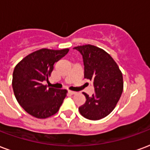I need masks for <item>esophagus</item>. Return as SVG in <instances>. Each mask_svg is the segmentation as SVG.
<instances>
[{
    "instance_id": "1",
    "label": "esophagus",
    "mask_w": 150,
    "mask_h": 150,
    "mask_svg": "<svg viewBox=\"0 0 150 150\" xmlns=\"http://www.w3.org/2000/svg\"><path fill=\"white\" fill-rule=\"evenodd\" d=\"M68 93H69L70 95H75L76 94V92L72 91H68Z\"/></svg>"
}]
</instances>
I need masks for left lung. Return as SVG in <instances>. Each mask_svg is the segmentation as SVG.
Masks as SVG:
<instances>
[{
    "mask_svg": "<svg viewBox=\"0 0 150 150\" xmlns=\"http://www.w3.org/2000/svg\"><path fill=\"white\" fill-rule=\"evenodd\" d=\"M80 53L84 65V78L93 82L95 93L90 97L83 93L86 102L79 107L82 116L99 120L111 113L123 91L122 72L105 51L93 45L74 47Z\"/></svg>",
    "mask_w": 150,
    "mask_h": 150,
    "instance_id": "8db88e82",
    "label": "left lung"
}]
</instances>
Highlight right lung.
Listing matches in <instances>:
<instances>
[{
    "instance_id": "obj_1",
    "label": "right lung",
    "mask_w": 150,
    "mask_h": 150,
    "mask_svg": "<svg viewBox=\"0 0 150 150\" xmlns=\"http://www.w3.org/2000/svg\"><path fill=\"white\" fill-rule=\"evenodd\" d=\"M68 49L47 48L31 53L14 68L13 89L16 100L29 115L46 118L55 115L66 97V90H57L44 85L53 70V65L68 52Z\"/></svg>"
}]
</instances>
